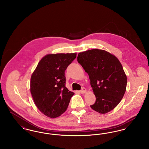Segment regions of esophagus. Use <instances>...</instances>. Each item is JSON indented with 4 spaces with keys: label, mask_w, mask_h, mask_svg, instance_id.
Wrapping results in <instances>:
<instances>
[{
    "label": "esophagus",
    "mask_w": 149,
    "mask_h": 149,
    "mask_svg": "<svg viewBox=\"0 0 149 149\" xmlns=\"http://www.w3.org/2000/svg\"><path fill=\"white\" fill-rule=\"evenodd\" d=\"M86 89H85L84 87H83V88H81V91H80V93H82V94H83V93H85L86 92Z\"/></svg>",
    "instance_id": "obj_1"
}]
</instances>
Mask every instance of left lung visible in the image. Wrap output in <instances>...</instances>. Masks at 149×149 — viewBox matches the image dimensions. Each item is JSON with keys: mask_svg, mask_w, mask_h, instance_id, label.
<instances>
[{"mask_svg": "<svg viewBox=\"0 0 149 149\" xmlns=\"http://www.w3.org/2000/svg\"><path fill=\"white\" fill-rule=\"evenodd\" d=\"M78 62L89 75L96 100L91 107L100 113L112 111L126 92L127 77L118 59L104 50L79 53Z\"/></svg>", "mask_w": 149, "mask_h": 149, "instance_id": "8db88e82", "label": "left lung"}]
</instances>
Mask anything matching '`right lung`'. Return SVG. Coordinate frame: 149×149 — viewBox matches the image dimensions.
Instances as JSON below:
<instances>
[{"label":"right lung","mask_w":149,"mask_h":149,"mask_svg":"<svg viewBox=\"0 0 149 149\" xmlns=\"http://www.w3.org/2000/svg\"><path fill=\"white\" fill-rule=\"evenodd\" d=\"M76 57V53L47 55L31 76L32 98L38 109L47 117L56 118L64 113L74 94L65 86V71Z\"/></svg>","instance_id":"right-lung-1"}]
</instances>
